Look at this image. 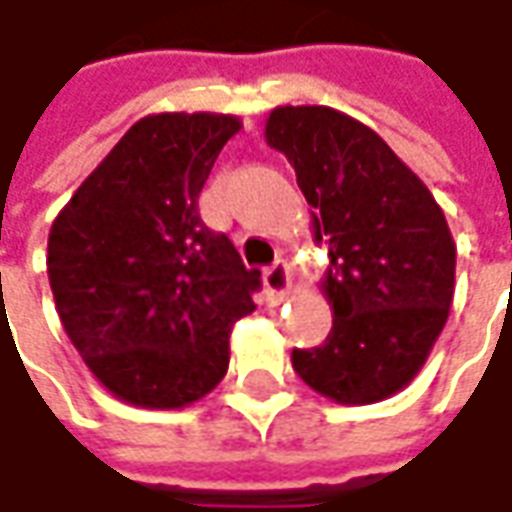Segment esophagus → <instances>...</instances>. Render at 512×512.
I'll use <instances>...</instances> for the list:
<instances>
[{"instance_id":"obj_1","label":"esophagus","mask_w":512,"mask_h":512,"mask_svg":"<svg viewBox=\"0 0 512 512\" xmlns=\"http://www.w3.org/2000/svg\"><path fill=\"white\" fill-rule=\"evenodd\" d=\"M263 286L272 294V300L283 303L291 291V266L286 260H274L272 266L263 272Z\"/></svg>"}]
</instances>
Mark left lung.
<instances>
[{"mask_svg":"<svg viewBox=\"0 0 512 512\" xmlns=\"http://www.w3.org/2000/svg\"><path fill=\"white\" fill-rule=\"evenodd\" d=\"M263 135L289 158L311 240L328 249L317 286L334 323L323 345L291 351V365L340 405L394 397L448 323L456 243L445 212L371 127L334 107H274Z\"/></svg>","mask_w":512,"mask_h":512,"instance_id":"1","label":"left lung"}]
</instances>
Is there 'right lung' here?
Returning a JSON list of instances; mask_svg holds the SVG:
<instances>
[{"label":"right lung","mask_w":512,"mask_h":512,"mask_svg":"<svg viewBox=\"0 0 512 512\" xmlns=\"http://www.w3.org/2000/svg\"><path fill=\"white\" fill-rule=\"evenodd\" d=\"M229 113L135 121L56 215L47 277L70 343L115 399L175 411L229 368L232 323L257 309L260 272L198 215L238 133Z\"/></svg>","instance_id":"obj_1"}]
</instances>
